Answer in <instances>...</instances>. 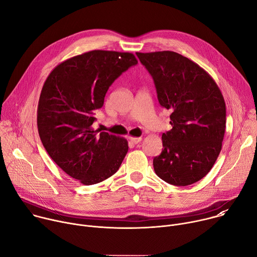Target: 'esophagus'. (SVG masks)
I'll list each match as a JSON object with an SVG mask.
<instances>
[{
	"label": "esophagus",
	"mask_w": 257,
	"mask_h": 257,
	"mask_svg": "<svg viewBox=\"0 0 257 257\" xmlns=\"http://www.w3.org/2000/svg\"><path fill=\"white\" fill-rule=\"evenodd\" d=\"M130 139V141L133 143V144H137V143H139L140 141H141V137H130L129 138Z\"/></svg>",
	"instance_id": "esophagus-1"
}]
</instances>
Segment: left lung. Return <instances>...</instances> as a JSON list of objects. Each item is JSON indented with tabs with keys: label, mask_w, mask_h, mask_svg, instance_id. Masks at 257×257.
Instances as JSON below:
<instances>
[{
	"label": "left lung",
	"mask_w": 257,
	"mask_h": 257,
	"mask_svg": "<svg viewBox=\"0 0 257 257\" xmlns=\"http://www.w3.org/2000/svg\"><path fill=\"white\" fill-rule=\"evenodd\" d=\"M152 75L162 106L170 109L172 129L163 133L156 174L175 186L202 179L222 150L226 103L215 81L199 65L171 51L136 53Z\"/></svg>",
	"instance_id": "left-lung-1"
}]
</instances>
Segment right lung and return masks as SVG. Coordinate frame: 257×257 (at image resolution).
I'll return each mask as SVG.
<instances>
[{
  "mask_svg": "<svg viewBox=\"0 0 257 257\" xmlns=\"http://www.w3.org/2000/svg\"><path fill=\"white\" fill-rule=\"evenodd\" d=\"M137 63L131 53L90 51L59 64L45 81L38 106L41 140L52 160L83 185L113 176L128 152L125 138L91 126L108 87Z\"/></svg>",
  "mask_w": 257,
  "mask_h": 257,
  "instance_id": "right-lung-1",
  "label": "right lung"
}]
</instances>
